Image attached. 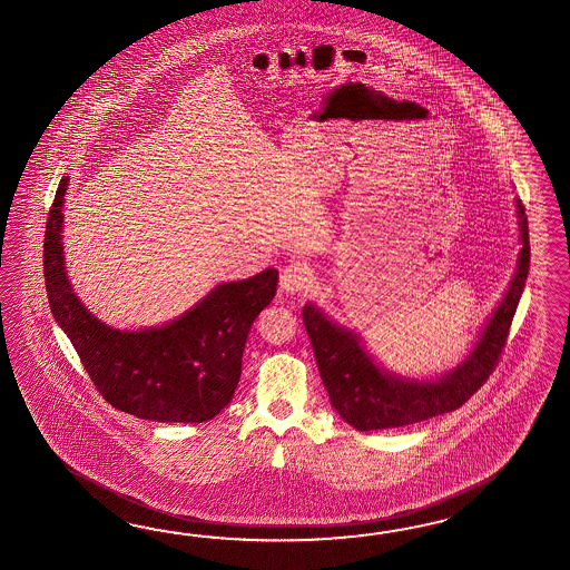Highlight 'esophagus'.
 <instances>
[{
  "instance_id": "34e87169",
  "label": "esophagus",
  "mask_w": 570,
  "mask_h": 570,
  "mask_svg": "<svg viewBox=\"0 0 570 570\" xmlns=\"http://www.w3.org/2000/svg\"><path fill=\"white\" fill-rule=\"evenodd\" d=\"M311 282H313V272L303 262H292L279 274L282 291L291 292V294H294V292H305L311 286Z\"/></svg>"
}]
</instances>
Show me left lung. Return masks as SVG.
I'll use <instances>...</instances> for the list:
<instances>
[{
	"label": "left lung",
	"instance_id": "obj_1",
	"mask_svg": "<svg viewBox=\"0 0 570 570\" xmlns=\"http://www.w3.org/2000/svg\"><path fill=\"white\" fill-rule=\"evenodd\" d=\"M517 214L523 249L509 291L504 292L470 356L446 375L416 381L387 373L368 356L358 335L332 323L317 306L305 305L303 323L313 344L321 381L344 422L362 432L416 424L458 410L487 383L507 344L529 274L528 216L519 199Z\"/></svg>",
	"mask_w": 570,
	"mask_h": 570
}]
</instances>
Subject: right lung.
Segmentation results:
<instances>
[{
	"mask_svg": "<svg viewBox=\"0 0 570 570\" xmlns=\"http://www.w3.org/2000/svg\"><path fill=\"white\" fill-rule=\"evenodd\" d=\"M66 189L68 177L57 187L45 230V288L98 393L112 407L153 422L199 424L218 416L235 395L250 325L276 296L278 269L224 282L163 327L112 330L71 291L61 243Z\"/></svg>",
	"mask_w": 570,
	"mask_h": 570,
	"instance_id": "add662e5",
	"label": "right lung"
}]
</instances>
